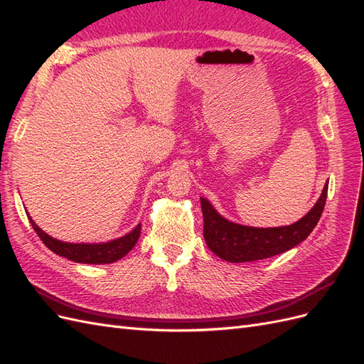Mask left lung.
Returning a JSON list of instances; mask_svg holds the SVG:
<instances>
[{
	"label": "left lung",
	"mask_w": 364,
	"mask_h": 364,
	"mask_svg": "<svg viewBox=\"0 0 364 364\" xmlns=\"http://www.w3.org/2000/svg\"><path fill=\"white\" fill-rule=\"evenodd\" d=\"M326 196L328 182L306 215L293 225L279 228H252L232 223L200 197L205 241L218 258L229 262H249L279 255L302 243L311 234L323 213Z\"/></svg>",
	"instance_id": "8db88e82"
}]
</instances>
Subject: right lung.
<instances>
[{
  "mask_svg": "<svg viewBox=\"0 0 364 364\" xmlns=\"http://www.w3.org/2000/svg\"><path fill=\"white\" fill-rule=\"evenodd\" d=\"M28 220L33 229H35V232L42 240V243L51 252L58 253L59 257L82 264H111L121 259L136 245L141 234V225H138L132 232L117 240L107 241V243H65V241L53 238L43 232V230L33 222L30 215Z\"/></svg>",
  "mask_w": 364,
  "mask_h": 364,
  "instance_id": "obj_1",
  "label": "right lung"
}]
</instances>
